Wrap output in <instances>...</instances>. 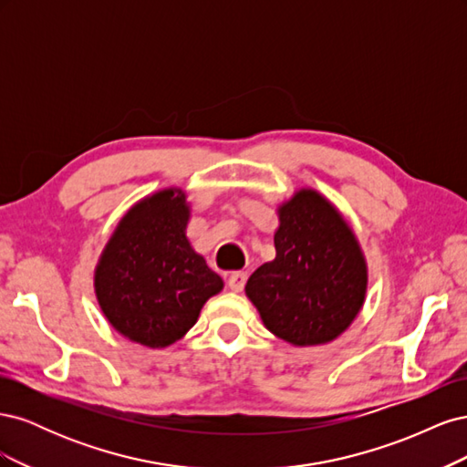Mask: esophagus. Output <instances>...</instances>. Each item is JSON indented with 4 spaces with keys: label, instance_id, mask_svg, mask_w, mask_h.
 <instances>
[{
    "label": "esophagus",
    "instance_id": "esophagus-1",
    "mask_svg": "<svg viewBox=\"0 0 467 467\" xmlns=\"http://www.w3.org/2000/svg\"><path fill=\"white\" fill-rule=\"evenodd\" d=\"M245 280H247V273L235 271V273H232L230 278H228V286H230L234 292H242L244 286H245Z\"/></svg>",
    "mask_w": 467,
    "mask_h": 467
}]
</instances>
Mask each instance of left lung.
<instances>
[{
	"label": "left lung",
	"mask_w": 467,
	"mask_h": 467,
	"mask_svg": "<svg viewBox=\"0 0 467 467\" xmlns=\"http://www.w3.org/2000/svg\"><path fill=\"white\" fill-rule=\"evenodd\" d=\"M276 257L245 285L265 327L294 347L327 345L360 314L368 263L338 208L312 187L276 206Z\"/></svg>",
	"instance_id": "left-lung-1"
}]
</instances>
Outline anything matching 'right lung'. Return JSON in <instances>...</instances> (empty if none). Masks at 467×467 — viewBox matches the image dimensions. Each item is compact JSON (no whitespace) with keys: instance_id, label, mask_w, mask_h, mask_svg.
Listing matches in <instances>:
<instances>
[{"instance_id":"right-lung-1","label":"right lung","mask_w":467,"mask_h":467,"mask_svg":"<svg viewBox=\"0 0 467 467\" xmlns=\"http://www.w3.org/2000/svg\"><path fill=\"white\" fill-rule=\"evenodd\" d=\"M189 220L185 191H155L126 210L97 261V304L110 327L136 345L177 343L223 290L222 276L189 242Z\"/></svg>"}]
</instances>
